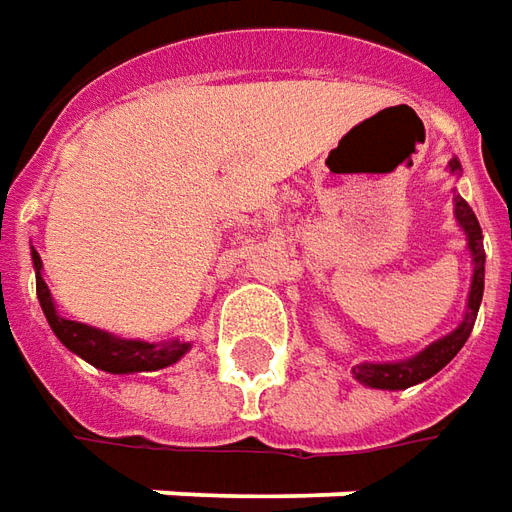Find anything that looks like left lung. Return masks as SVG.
I'll return each mask as SVG.
<instances>
[{"mask_svg": "<svg viewBox=\"0 0 512 512\" xmlns=\"http://www.w3.org/2000/svg\"><path fill=\"white\" fill-rule=\"evenodd\" d=\"M448 166H451V171H459V160H451ZM456 219H459V225L468 233V248H471L473 256L471 298H468L465 321L451 335H445L437 344L423 349L417 358L403 360V363H360V366H355L352 375L363 386H372V389H408L414 383H423L428 377L437 375L442 366H448L456 352L468 341L473 321H476V312H479V304H482V293H485V245H482L479 219H476L473 208L462 197H456Z\"/></svg>", "mask_w": 512, "mask_h": 512, "instance_id": "left-lung-1", "label": "left lung"}]
</instances>
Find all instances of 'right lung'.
Here are the masks:
<instances>
[{
  "instance_id": "add662e5",
  "label": "right lung",
  "mask_w": 512,
  "mask_h": 512,
  "mask_svg": "<svg viewBox=\"0 0 512 512\" xmlns=\"http://www.w3.org/2000/svg\"><path fill=\"white\" fill-rule=\"evenodd\" d=\"M33 267H36V296L47 324L53 327L56 338L75 352L78 358L92 363L95 369H104L112 375H129V372H157L166 369L171 363L183 358L188 352V344L171 341V344H146V341H123L109 332L78 324V321H67L61 318L53 307V296L47 290V284L41 279V256L33 250Z\"/></svg>"
}]
</instances>
